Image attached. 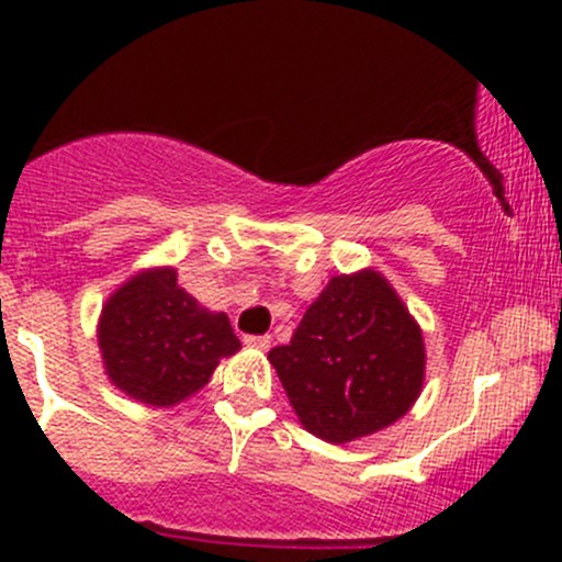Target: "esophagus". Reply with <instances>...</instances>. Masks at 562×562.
Returning a JSON list of instances; mask_svg holds the SVG:
<instances>
[{
	"label": "esophagus",
	"mask_w": 562,
	"mask_h": 562,
	"mask_svg": "<svg viewBox=\"0 0 562 562\" xmlns=\"http://www.w3.org/2000/svg\"><path fill=\"white\" fill-rule=\"evenodd\" d=\"M245 342L252 345V348H258V350H269L271 348L269 334H249V337H245Z\"/></svg>",
	"instance_id": "obj_1"
}]
</instances>
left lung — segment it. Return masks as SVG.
Returning a JSON list of instances; mask_svg holds the SVG:
<instances>
[{
  "label": "left lung",
  "instance_id": "8db88e82",
  "mask_svg": "<svg viewBox=\"0 0 562 562\" xmlns=\"http://www.w3.org/2000/svg\"><path fill=\"white\" fill-rule=\"evenodd\" d=\"M424 337L378 271L339 274L310 304L271 367L307 432L350 443L411 411L424 386Z\"/></svg>",
  "mask_w": 562,
  "mask_h": 562
}]
</instances>
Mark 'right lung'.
Masks as SVG:
<instances>
[{"mask_svg":"<svg viewBox=\"0 0 562 562\" xmlns=\"http://www.w3.org/2000/svg\"><path fill=\"white\" fill-rule=\"evenodd\" d=\"M98 345L113 386L155 407L201 391L220 359L241 348L228 315L203 310L171 266L130 277L108 299Z\"/></svg>","mask_w":562,"mask_h":562,"instance_id":"right-lung-1","label":"right lung"}]
</instances>
